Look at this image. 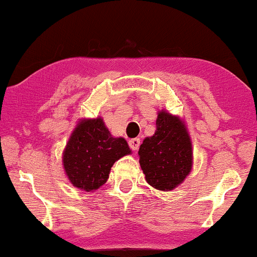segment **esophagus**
<instances>
[{
	"instance_id": "34e87169",
	"label": "esophagus",
	"mask_w": 257,
	"mask_h": 257,
	"mask_svg": "<svg viewBox=\"0 0 257 257\" xmlns=\"http://www.w3.org/2000/svg\"><path fill=\"white\" fill-rule=\"evenodd\" d=\"M128 145L130 147H131V150H134V151H137L140 147V139H137V137H135V139H131L128 141Z\"/></svg>"
}]
</instances>
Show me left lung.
Listing matches in <instances>:
<instances>
[{"label": "left lung", "mask_w": 257, "mask_h": 257, "mask_svg": "<svg viewBox=\"0 0 257 257\" xmlns=\"http://www.w3.org/2000/svg\"><path fill=\"white\" fill-rule=\"evenodd\" d=\"M145 179L161 191L174 190L192 167V145L184 121L166 111L157 115L154 136L146 137L139 150Z\"/></svg>", "instance_id": "obj_1"}]
</instances>
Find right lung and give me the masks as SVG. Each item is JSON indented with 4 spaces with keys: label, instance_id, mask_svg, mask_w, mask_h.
Masks as SVG:
<instances>
[{
    "label": "right lung",
    "instance_id": "obj_1",
    "mask_svg": "<svg viewBox=\"0 0 257 257\" xmlns=\"http://www.w3.org/2000/svg\"><path fill=\"white\" fill-rule=\"evenodd\" d=\"M131 154L123 137H113L101 117L81 120L63 151V169L75 187L92 192L108 179L112 165Z\"/></svg>",
    "mask_w": 257,
    "mask_h": 257
}]
</instances>
